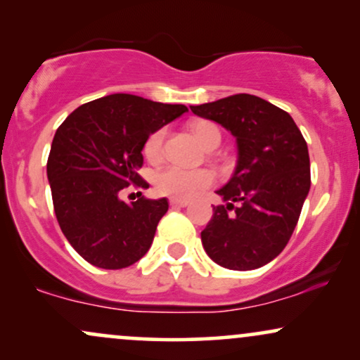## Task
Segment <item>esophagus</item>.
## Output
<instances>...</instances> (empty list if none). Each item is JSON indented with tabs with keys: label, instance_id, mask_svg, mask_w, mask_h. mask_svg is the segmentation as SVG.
Returning <instances> with one entry per match:
<instances>
[{
	"label": "esophagus",
	"instance_id": "1",
	"mask_svg": "<svg viewBox=\"0 0 360 360\" xmlns=\"http://www.w3.org/2000/svg\"><path fill=\"white\" fill-rule=\"evenodd\" d=\"M169 205H171V206H181V208H184V206L189 205V201L188 200H176V198H171V200H169Z\"/></svg>",
	"mask_w": 360,
	"mask_h": 360
}]
</instances>
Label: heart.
Instances as JSON below:
<instances>
[{
    "label": "heart",
    "instance_id": "1",
    "mask_svg": "<svg viewBox=\"0 0 360 360\" xmlns=\"http://www.w3.org/2000/svg\"><path fill=\"white\" fill-rule=\"evenodd\" d=\"M191 131L198 142L205 148L212 150L221 142V134L218 127L212 122H194L191 123ZM164 139L166 130L157 128L148 135L143 143V155L150 162H159L164 157ZM213 183V174L208 169H184L179 166H167L160 169L154 176V186L157 193L164 196L176 198V200H188L201 189H206Z\"/></svg>",
    "mask_w": 360,
    "mask_h": 360
}]
</instances>
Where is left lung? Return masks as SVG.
<instances>
[{"instance_id":"left-lung-1","label":"left lung","mask_w":360,"mask_h":360,"mask_svg":"<svg viewBox=\"0 0 360 360\" xmlns=\"http://www.w3.org/2000/svg\"><path fill=\"white\" fill-rule=\"evenodd\" d=\"M191 111L225 127L238 147L233 176L217 191L226 206H213L201 232L206 254L232 271L266 266L288 245L308 196L307 140L289 113L254 94H233Z\"/></svg>"}]
</instances>
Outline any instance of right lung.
<instances>
[{
	"instance_id": "add662e5",
	"label": "right lung",
	"mask_w": 360,
	"mask_h": 360,
	"mask_svg": "<svg viewBox=\"0 0 360 360\" xmlns=\"http://www.w3.org/2000/svg\"><path fill=\"white\" fill-rule=\"evenodd\" d=\"M117 93L84 103L62 122L47 160L53 212L62 233L82 259L101 269H123L150 249L166 198L125 203L123 189L148 188L139 174L148 135L186 113ZM142 194V193H140Z\"/></svg>"
}]
</instances>
